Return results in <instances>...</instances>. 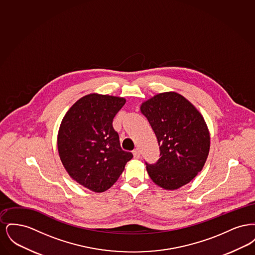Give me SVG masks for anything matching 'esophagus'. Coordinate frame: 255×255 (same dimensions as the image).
<instances>
[{"mask_svg":"<svg viewBox=\"0 0 255 255\" xmlns=\"http://www.w3.org/2000/svg\"><path fill=\"white\" fill-rule=\"evenodd\" d=\"M133 158H140V152H139V150H138V149H137V148H135V149H134V150H133Z\"/></svg>","mask_w":255,"mask_h":255,"instance_id":"esophagus-1","label":"esophagus"}]
</instances>
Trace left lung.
<instances>
[{
    "instance_id": "8db88e82",
    "label": "left lung",
    "mask_w": 255,
    "mask_h": 255,
    "mask_svg": "<svg viewBox=\"0 0 255 255\" xmlns=\"http://www.w3.org/2000/svg\"><path fill=\"white\" fill-rule=\"evenodd\" d=\"M140 111L157 136L160 151L156 163L145 162L152 181L167 190L192 181L203 169L210 146L203 116L174 92L152 97L142 103Z\"/></svg>"
}]
</instances>
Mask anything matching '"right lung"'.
I'll use <instances>...</instances> for the list:
<instances>
[{"label": "right lung", "instance_id": "1", "mask_svg": "<svg viewBox=\"0 0 255 255\" xmlns=\"http://www.w3.org/2000/svg\"><path fill=\"white\" fill-rule=\"evenodd\" d=\"M125 102L122 97L91 94L76 101L61 122V161L74 181L92 191L109 189L133 158L131 152L122 150L113 127Z\"/></svg>", "mask_w": 255, "mask_h": 255}]
</instances>
